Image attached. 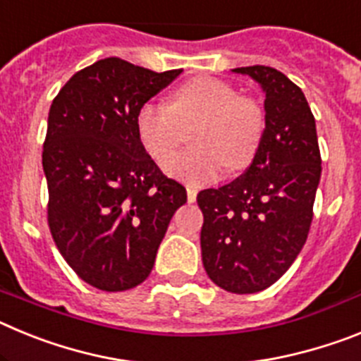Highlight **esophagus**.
<instances>
[{
  "label": "esophagus",
  "instance_id": "34e87169",
  "mask_svg": "<svg viewBox=\"0 0 361 361\" xmlns=\"http://www.w3.org/2000/svg\"><path fill=\"white\" fill-rule=\"evenodd\" d=\"M186 191H188V202H195V200H197V190H195V188L188 186Z\"/></svg>",
  "mask_w": 361,
  "mask_h": 361
}]
</instances>
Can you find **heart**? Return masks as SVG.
<instances>
[{"mask_svg": "<svg viewBox=\"0 0 361 361\" xmlns=\"http://www.w3.org/2000/svg\"><path fill=\"white\" fill-rule=\"evenodd\" d=\"M137 135L153 161L162 164L193 133L195 149L184 152L166 164V171L190 186L216 180L228 166L240 171L257 157L266 130L262 104L238 94L228 81L195 78L171 94L170 104L146 103L137 111Z\"/></svg>", "mask_w": 361, "mask_h": 361, "instance_id": "1", "label": "heart"}]
</instances>
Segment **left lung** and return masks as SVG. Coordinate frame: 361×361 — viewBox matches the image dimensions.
<instances>
[{
	"label": "left lung",
	"mask_w": 361,
	"mask_h": 361,
	"mask_svg": "<svg viewBox=\"0 0 361 361\" xmlns=\"http://www.w3.org/2000/svg\"><path fill=\"white\" fill-rule=\"evenodd\" d=\"M266 92V130L244 175L202 190V264L229 293L250 295L273 286L307 240L322 175L317 124L304 92L276 68L242 66Z\"/></svg>",
	"instance_id": "1"
}]
</instances>
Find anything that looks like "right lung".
<instances>
[{"label":"right lung","instance_id":"1","mask_svg":"<svg viewBox=\"0 0 361 361\" xmlns=\"http://www.w3.org/2000/svg\"><path fill=\"white\" fill-rule=\"evenodd\" d=\"M183 70L153 72L106 57L54 97L43 142L49 228L75 275L101 291L148 279L186 188L168 178L137 135V111Z\"/></svg>","mask_w":361,"mask_h":361}]
</instances>
